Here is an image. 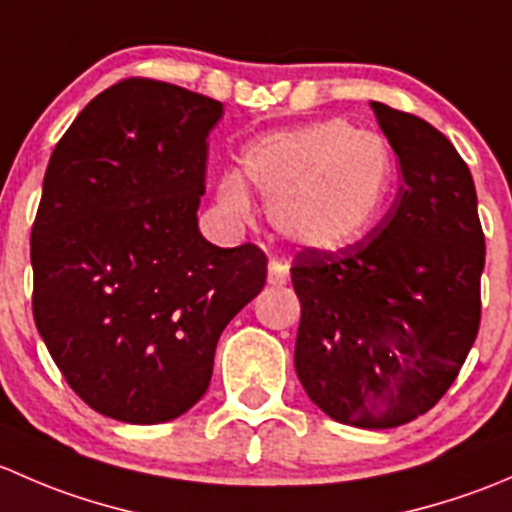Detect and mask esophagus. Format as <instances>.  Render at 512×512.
<instances>
[{"instance_id":"esophagus-1","label":"esophagus","mask_w":512,"mask_h":512,"mask_svg":"<svg viewBox=\"0 0 512 512\" xmlns=\"http://www.w3.org/2000/svg\"><path fill=\"white\" fill-rule=\"evenodd\" d=\"M289 272H287V265H282V262H270V272H267V282H270L272 287H282L287 282Z\"/></svg>"}]
</instances>
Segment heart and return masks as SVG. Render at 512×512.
I'll return each instance as SVG.
<instances>
[{"mask_svg":"<svg viewBox=\"0 0 512 512\" xmlns=\"http://www.w3.org/2000/svg\"><path fill=\"white\" fill-rule=\"evenodd\" d=\"M242 170L267 198L277 235L314 252L364 240L384 218L396 180L389 143L347 121L270 133L247 146ZM218 205L235 220L250 215V195L237 173L220 178Z\"/></svg>","mask_w":512,"mask_h":512,"instance_id":"heart-1","label":"heart"}]
</instances>
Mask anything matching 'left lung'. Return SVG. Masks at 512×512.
Returning a JSON list of instances; mask_svg holds the SVG:
<instances>
[{
    "instance_id": "8db88e82",
    "label": "left lung",
    "mask_w": 512,
    "mask_h": 512,
    "mask_svg": "<svg viewBox=\"0 0 512 512\" xmlns=\"http://www.w3.org/2000/svg\"><path fill=\"white\" fill-rule=\"evenodd\" d=\"M371 108L399 158V193L361 242L294 257V369L334 421L394 428L441 401L476 342L485 235L453 143L414 113Z\"/></svg>"
}]
</instances>
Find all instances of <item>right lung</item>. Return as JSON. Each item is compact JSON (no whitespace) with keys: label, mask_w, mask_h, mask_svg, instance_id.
<instances>
[{"label":"right lung","mask_w":512,"mask_h":512,"mask_svg":"<svg viewBox=\"0 0 512 512\" xmlns=\"http://www.w3.org/2000/svg\"><path fill=\"white\" fill-rule=\"evenodd\" d=\"M223 103L156 79L98 94L46 165L32 225L34 322L98 414L160 423L210 386L218 339L260 294L252 242L198 230L208 136Z\"/></svg>","instance_id":"obj_1"}]
</instances>
